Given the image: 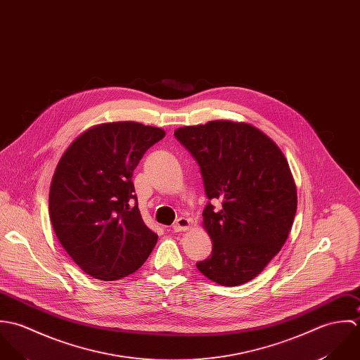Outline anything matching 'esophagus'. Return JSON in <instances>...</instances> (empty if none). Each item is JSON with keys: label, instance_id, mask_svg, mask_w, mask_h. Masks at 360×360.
<instances>
[{"label": "esophagus", "instance_id": "34e87169", "mask_svg": "<svg viewBox=\"0 0 360 360\" xmlns=\"http://www.w3.org/2000/svg\"><path fill=\"white\" fill-rule=\"evenodd\" d=\"M191 225H192V221H191L189 218L181 217V218H178V219L175 221V224L172 225V229H174L175 232H184V231H188V229L191 228Z\"/></svg>", "mask_w": 360, "mask_h": 360}]
</instances>
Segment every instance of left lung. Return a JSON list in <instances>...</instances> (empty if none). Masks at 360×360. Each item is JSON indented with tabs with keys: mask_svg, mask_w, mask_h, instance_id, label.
<instances>
[{
	"mask_svg": "<svg viewBox=\"0 0 360 360\" xmlns=\"http://www.w3.org/2000/svg\"><path fill=\"white\" fill-rule=\"evenodd\" d=\"M200 165L212 256L196 266L224 287L257 277L281 250L296 214V185L281 148L246 122L216 120L174 132Z\"/></svg>",
	"mask_w": 360,
	"mask_h": 360,
	"instance_id": "obj_1",
	"label": "left lung"
}]
</instances>
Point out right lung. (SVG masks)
Returning <instances> with one entry per match:
<instances>
[{"instance_id":"right-lung-1","label":"right lung","mask_w":360,"mask_h":360,"mask_svg":"<svg viewBox=\"0 0 360 360\" xmlns=\"http://www.w3.org/2000/svg\"><path fill=\"white\" fill-rule=\"evenodd\" d=\"M165 136L134 121L107 122L80 134L61 155L50 186L54 232L90 277L114 281L135 273L157 243L138 207L134 169Z\"/></svg>"}]
</instances>
